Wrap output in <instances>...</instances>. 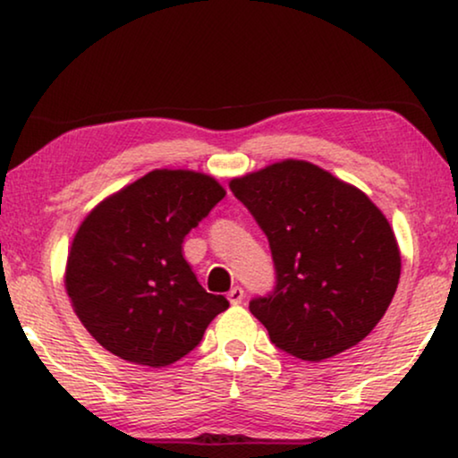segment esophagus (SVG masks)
Here are the masks:
<instances>
[{"label":"esophagus","instance_id":"1","mask_svg":"<svg viewBox=\"0 0 458 458\" xmlns=\"http://www.w3.org/2000/svg\"><path fill=\"white\" fill-rule=\"evenodd\" d=\"M242 299H244V291H242L241 286H234V288H232V291L228 293V301L232 302V305H241Z\"/></svg>","mask_w":458,"mask_h":458}]
</instances>
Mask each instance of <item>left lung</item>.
Returning a JSON list of instances; mask_svg holds the SVG:
<instances>
[{"label": "left lung", "instance_id": "8db88e82", "mask_svg": "<svg viewBox=\"0 0 458 458\" xmlns=\"http://www.w3.org/2000/svg\"><path fill=\"white\" fill-rule=\"evenodd\" d=\"M267 236L276 282L249 309L280 351L324 360L359 344L401 278L388 220L355 186L309 162L274 164L230 182Z\"/></svg>", "mask_w": 458, "mask_h": 458}]
</instances>
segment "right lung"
I'll use <instances>...</instances> for the list:
<instances>
[{
  "mask_svg": "<svg viewBox=\"0 0 458 458\" xmlns=\"http://www.w3.org/2000/svg\"><path fill=\"white\" fill-rule=\"evenodd\" d=\"M205 174L156 170L98 205L76 232L66 291L82 326L115 357L165 367L226 311L199 284L182 242L222 201Z\"/></svg>",
  "mask_w": 458,
  "mask_h": 458,
  "instance_id": "1",
  "label": "right lung"
}]
</instances>
